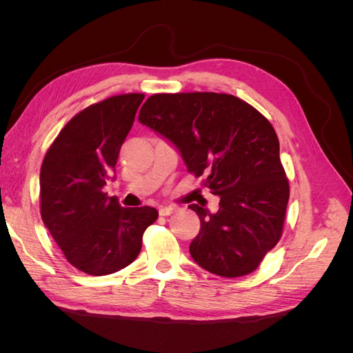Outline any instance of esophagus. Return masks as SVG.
I'll return each instance as SVG.
<instances>
[{
    "instance_id": "1",
    "label": "esophagus",
    "mask_w": 353,
    "mask_h": 353,
    "mask_svg": "<svg viewBox=\"0 0 353 353\" xmlns=\"http://www.w3.org/2000/svg\"><path fill=\"white\" fill-rule=\"evenodd\" d=\"M175 210H176V208H174V206H163V208L159 209V213L162 216H169V215H172Z\"/></svg>"
}]
</instances>
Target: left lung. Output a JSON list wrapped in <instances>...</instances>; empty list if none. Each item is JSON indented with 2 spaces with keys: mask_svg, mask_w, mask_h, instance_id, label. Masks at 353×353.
Instances as JSON below:
<instances>
[{
  "mask_svg": "<svg viewBox=\"0 0 353 353\" xmlns=\"http://www.w3.org/2000/svg\"><path fill=\"white\" fill-rule=\"evenodd\" d=\"M138 121L178 148L188 172L206 174L205 187L219 196L216 213L190 205L200 218L191 258L227 279L253 272L281 237L290 194L270 121L216 92L154 94Z\"/></svg>",
  "mask_w": 353,
  "mask_h": 353,
  "instance_id": "left-lung-1",
  "label": "left lung"
}]
</instances>
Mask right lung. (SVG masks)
I'll return each instance as SVG.
<instances>
[{"mask_svg": "<svg viewBox=\"0 0 353 353\" xmlns=\"http://www.w3.org/2000/svg\"><path fill=\"white\" fill-rule=\"evenodd\" d=\"M144 94H122L83 109L60 131L41 166L44 225L74 268L90 275L123 270L140 254L154 208H122L103 188L114 179L121 147Z\"/></svg>", "mask_w": 353, "mask_h": 353, "instance_id": "1", "label": "right lung"}]
</instances>
